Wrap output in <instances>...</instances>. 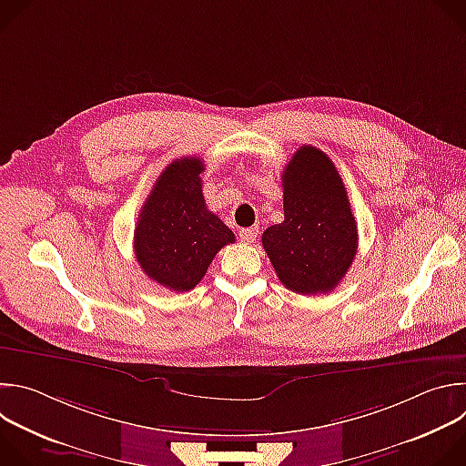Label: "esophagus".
Masks as SVG:
<instances>
[{
    "instance_id": "1",
    "label": "esophagus",
    "mask_w": 466,
    "mask_h": 466,
    "mask_svg": "<svg viewBox=\"0 0 466 466\" xmlns=\"http://www.w3.org/2000/svg\"><path fill=\"white\" fill-rule=\"evenodd\" d=\"M239 239L243 241V243H254L256 241V238H258V228L256 227H250V228H241L239 230Z\"/></svg>"
}]
</instances>
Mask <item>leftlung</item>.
Listing matches in <instances>:
<instances>
[{
    "mask_svg": "<svg viewBox=\"0 0 466 466\" xmlns=\"http://www.w3.org/2000/svg\"><path fill=\"white\" fill-rule=\"evenodd\" d=\"M284 221L261 236L279 280L299 295L336 289L358 252L347 187L320 149L302 146L282 173Z\"/></svg>",
    "mask_w": 466,
    "mask_h": 466,
    "instance_id": "obj_1",
    "label": "left lung"
}]
</instances>
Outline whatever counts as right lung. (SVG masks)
Listing matches in <instances>:
<instances>
[{"label": "right lung", "mask_w": 466, "mask_h": 466, "mask_svg": "<svg viewBox=\"0 0 466 466\" xmlns=\"http://www.w3.org/2000/svg\"><path fill=\"white\" fill-rule=\"evenodd\" d=\"M197 157L173 160L155 182L135 228L142 271L171 291H189L207 275L216 254L236 241L234 232L207 208Z\"/></svg>", "instance_id": "obj_1"}]
</instances>
